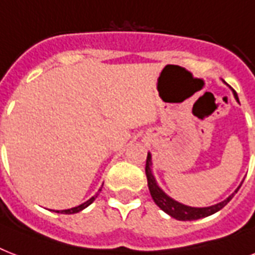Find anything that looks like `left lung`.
<instances>
[{
  "label": "left lung",
  "instance_id": "obj_1",
  "mask_svg": "<svg viewBox=\"0 0 255 255\" xmlns=\"http://www.w3.org/2000/svg\"><path fill=\"white\" fill-rule=\"evenodd\" d=\"M234 96L236 99L238 100L237 94L234 92ZM151 153H148L147 156V163H145V174H147V181H148V188H149V192H151V196L153 198V201L160 209L165 212L167 214H169L170 217L176 218L178 221H194V220H198V218L208 217L210 214L216 213L218 210H221L224 206L228 204V202L233 198L234 193H237V190L241 188V185L238 186L237 190L234 192L232 196L224 200L220 204H216V205L208 206V208H192V206L182 205L180 202L174 201L173 198H170L169 196L164 193L163 190L160 189L159 185L156 184V180L153 177L151 170Z\"/></svg>",
  "mask_w": 255,
  "mask_h": 255
}]
</instances>
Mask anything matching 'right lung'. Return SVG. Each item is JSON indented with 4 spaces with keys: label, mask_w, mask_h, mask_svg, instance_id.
Wrapping results in <instances>:
<instances>
[{
    "label": "right lung",
    "mask_w": 255,
    "mask_h": 255,
    "mask_svg": "<svg viewBox=\"0 0 255 255\" xmlns=\"http://www.w3.org/2000/svg\"><path fill=\"white\" fill-rule=\"evenodd\" d=\"M102 186H103V185H102ZM100 190H102V189H99V192H100ZM96 197H98V193H96L95 196H94V197L90 198V200H88V201L83 202V204H82V205L75 206V208H71V209L57 210V213H63V214H73V213H78V212H81V210H83V209H85V208H87V206L90 205V204H92V202H94V200H95Z\"/></svg>",
    "instance_id": "1"
}]
</instances>
